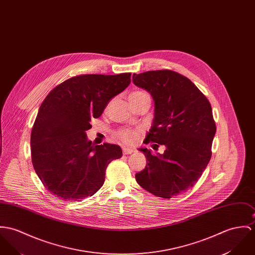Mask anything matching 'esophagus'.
<instances>
[{"mask_svg":"<svg viewBox=\"0 0 255 255\" xmlns=\"http://www.w3.org/2000/svg\"><path fill=\"white\" fill-rule=\"evenodd\" d=\"M134 151L131 149V148H128V147H124L123 148V153L124 155H128V154H132Z\"/></svg>","mask_w":255,"mask_h":255,"instance_id":"1","label":"esophagus"}]
</instances>
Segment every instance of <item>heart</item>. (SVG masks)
<instances>
[{"instance_id": "obj_1", "label": "heart", "mask_w": 255, "mask_h": 255, "mask_svg": "<svg viewBox=\"0 0 255 255\" xmlns=\"http://www.w3.org/2000/svg\"><path fill=\"white\" fill-rule=\"evenodd\" d=\"M142 92H135L131 94H140ZM140 129H132V128H123L120 129L116 132V137L119 139L121 142L126 143V144H133L137 141L138 139Z\"/></svg>"}]
</instances>
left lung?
Instances as JSON below:
<instances>
[{
    "mask_svg": "<svg viewBox=\"0 0 255 255\" xmlns=\"http://www.w3.org/2000/svg\"><path fill=\"white\" fill-rule=\"evenodd\" d=\"M132 81L155 102L153 124L144 142L166 147L156 156L147 148L139 149L147 164L135 179L157 197L181 195L199 180L211 158L216 131L211 105L188 78L171 70L133 74Z\"/></svg>",
    "mask_w": 255,
    "mask_h": 255,
    "instance_id": "8db88e82",
    "label": "left lung"
}]
</instances>
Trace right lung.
<instances>
[{"instance_id": "add662e5", "label": "right lung", "mask_w": 255, "mask_h": 255, "mask_svg": "<svg viewBox=\"0 0 255 255\" xmlns=\"http://www.w3.org/2000/svg\"><path fill=\"white\" fill-rule=\"evenodd\" d=\"M130 73L80 75L46 95L31 131L34 169L46 189L64 201H81L104 183L105 171L123 152L116 144L93 145L86 131L92 118L130 84Z\"/></svg>"}]
</instances>
